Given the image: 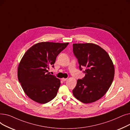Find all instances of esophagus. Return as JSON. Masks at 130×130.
<instances>
[{
  "label": "esophagus",
  "mask_w": 130,
  "mask_h": 130,
  "mask_svg": "<svg viewBox=\"0 0 130 130\" xmlns=\"http://www.w3.org/2000/svg\"><path fill=\"white\" fill-rule=\"evenodd\" d=\"M61 80H62L63 82H65V81H66V80H67V78H63L61 79Z\"/></svg>",
  "instance_id": "obj_1"
}]
</instances>
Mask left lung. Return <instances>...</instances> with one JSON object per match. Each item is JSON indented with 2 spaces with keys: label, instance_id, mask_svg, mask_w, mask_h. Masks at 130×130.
I'll return each instance as SVG.
<instances>
[{
  "label": "left lung",
  "instance_id": "1",
  "mask_svg": "<svg viewBox=\"0 0 130 130\" xmlns=\"http://www.w3.org/2000/svg\"><path fill=\"white\" fill-rule=\"evenodd\" d=\"M73 52L79 70L85 73L84 78L77 80L72 90L74 96L86 104L100 100L106 93L114 79L112 60L103 48L92 43L73 44Z\"/></svg>",
  "mask_w": 130,
  "mask_h": 130
}]
</instances>
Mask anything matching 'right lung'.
Instances as JSON below:
<instances>
[{
	"label": "right lung",
	"instance_id": "obj_1",
	"mask_svg": "<svg viewBox=\"0 0 130 130\" xmlns=\"http://www.w3.org/2000/svg\"><path fill=\"white\" fill-rule=\"evenodd\" d=\"M69 43L41 42L24 54L18 68V79L23 89L34 101L45 104L57 96L60 80L48 72L59 53Z\"/></svg>",
	"mask_w": 130,
	"mask_h": 130
}]
</instances>
